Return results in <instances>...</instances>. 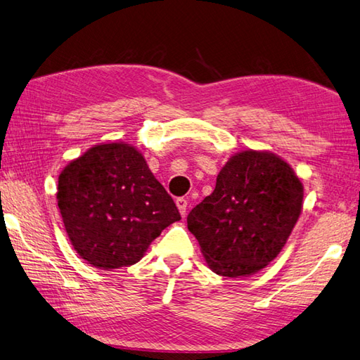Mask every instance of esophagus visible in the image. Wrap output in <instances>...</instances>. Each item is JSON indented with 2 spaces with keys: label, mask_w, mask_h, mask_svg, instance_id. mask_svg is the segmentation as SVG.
<instances>
[{
  "label": "esophagus",
  "mask_w": 360,
  "mask_h": 360,
  "mask_svg": "<svg viewBox=\"0 0 360 360\" xmlns=\"http://www.w3.org/2000/svg\"><path fill=\"white\" fill-rule=\"evenodd\" d=\"M176 207H178V210H179L182 218H186V214H187V199L178 198L176 199Z\"/></svg>",
  "instance_id": "esophagus-1"
}]
</instances>
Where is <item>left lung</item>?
I'll use <instances>...</instances> for the list:
<instances>
[{
    "mask_svg": "<svg viewBox=\"0 0 360 360\" xmlns=\"http://www.w3.org/2000/svg\"><path fill=\"white\" fill-rule=\"evenodd\" d=\"M304 186L281 156L244 150L222 167L210 196L187 216L207 265L255 274L281 253L302 212Z\"/></svg>",
    "mask_w": 360,
    "mask_h": 360,
    "instance_id": "1",
    "label": "left lung"
}]
</instances>
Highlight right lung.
<instances>
[{"label":"right lung","mask_w":360,"mask_h":360,"mask_svg":"<svg viewBox=\"0 0 360 360\" xmlns=\"http://www.w3.org/2000/svg\"><path fill=\"white\" fill-rule=\"evenodd\" d=\"M56 199L73 248L107 271L141 261L161 231L181 219L144 156L125 142L94 146L67 164Z\"/></svg>","instance_id":"right-lung-1"}]
</instances>
